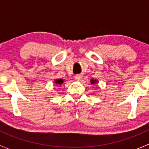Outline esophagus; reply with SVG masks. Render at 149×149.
<instances>
[{
    "mask_svg": "<svg viewBox=\"0 0 149 149\" xmlns=\"http://www.w3.org/2000/svg\"><path fill=\"white\" fill-rule=\"evenodd\" d=\"M81 78H82V77H81V75H80V74H77V75L74 76V79H75V81H81Z\"/></svg>",
    "mask_w": 149,
    "mask_h": 149,
    "instance_id": "esophagus-1",
    "label": "esophagus"
}]
</instances>
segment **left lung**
<instances>
[{"label":"left lung","mask_w":149,"mask_h":149,"mask_svg":"<svg viewBox=\"0 0 149 149\" xmlns=\"http://www.w3.org/2000/svg\"><path fill=\"white\" fill-rule=\"evenodd\" d=\"M90 83L92 85H95V84H98V80H96V79H91Z\"/></svg>","instance_id":"8db88e82"}]
</instances>
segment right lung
<instances>
[{
	"label": "right lung",
	"mask_w": 149,
	"mask_h": 149,
	"mask_svg": "<svg viewBox=\"0 0 149 149\" xmlns=\"http://www.w3.org/2000/svg\"><path fill=\"white\" fill-rule=\"evenodd\" d=\"M63 82H64V80H63V79L59 78L55 79L54 81V85H56V86H60V85H62V84H63Z\"/></svg>",
	"instance_id": "obj_1"
}]
</instances>
